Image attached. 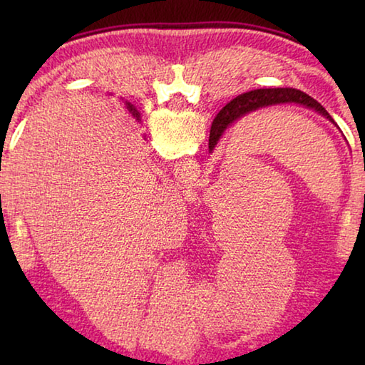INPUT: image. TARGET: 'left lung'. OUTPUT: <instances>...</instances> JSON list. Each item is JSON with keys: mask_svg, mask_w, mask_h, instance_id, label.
Returning <instances> with one entry per match:
<instances>
[{"mask_svg": "<svg viewBox=\"0 0 365 365\" xmlns=\"http://www.w3.org/2000/svg\"><path fill=\"white\" fill-rule=\"evenodd\" d=\"M280 104H299L302 108L316 110L320 115H324L325 119L335 123L322 104L306 95L304 91L296 88H257L233 98L217 114L212 122L211 133H209V151H214V148L217 146L219 140L225 133L227 128H230L233 123L243 119L245 115L256 113V110L264 108L280 106Z\"/></svg>", "mask_w": 365, "mask_h": 365, "instance_id": "8db88e82", "label": "left lung"}]
</instances>
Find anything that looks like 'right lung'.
Returning <instances> with one entry per match:
<instances>
[{"label":"right lung","instance_id":"right-lung-1","mask_svg":"<svg viewBox=\"0 0 365 365\" xmlns=\"http://www.w3.org/2000/svg\"><path fill=\"white\" fill-rule=\"evenodd\" d=\"M125 104H127V109H128V113H130L132 115H133V119L135 120H138V122H141V117H140V113L137 110V108L133 106V104H130L128 101H125Z\"/></svg>","mask_w":365,"mask_h":365}]
</instances>
